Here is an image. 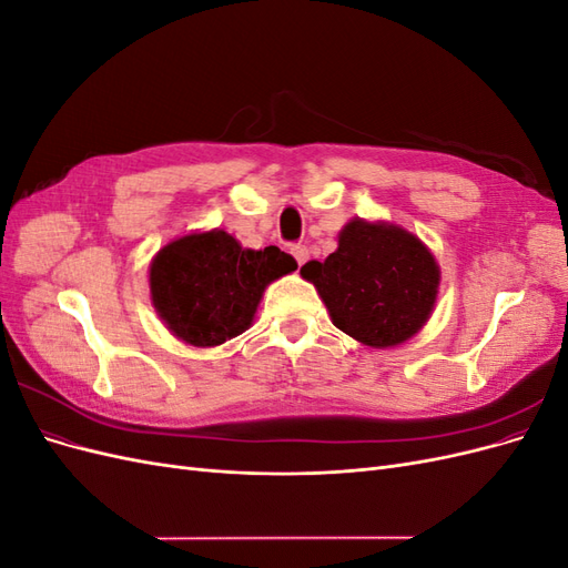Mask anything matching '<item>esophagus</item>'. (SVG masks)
Segmentation results:
<instances>
[{
	"mask_svg": "<svg viewBox=\"0 0 568 568\" xmlns=\"http://www.w3.org/2000/svg\"><path fill=\"white\" fill-rule=\"evenodd\" d=\"M291 255L296 257L298 265H305L307 257H311V251H307V246H303V244H296V246H291Z\"/></svg>",
	"mask_w": 568,
	"mask_h": 568,
	"instance_id": "obj_1",
	"label": "esophagus"
}]
</instances>
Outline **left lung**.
Returning <instances> with one entry per match:
<instances>
[{"label": "left lung", "instance_id": "obj_1", "mask_svg": "<svg viewBox=\"0 0 568 568\" xmlns=\"http://www.w3.org/2000/svg\"><path fill=\"white\" fill-rule=\"evenodd\" d=\"M334 326L369 348H393L432 317L440 267L417 234L384 220L353 217L324 263L301 267Z\"/></svg>", "mask_w": 568, "mask_h": 568}]
</instances>
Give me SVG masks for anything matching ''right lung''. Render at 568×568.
Masks as SVG:
<instances>
[{"label":"right lung","instance_id":"add662e5","mask_svg":"<svg viewBox=\"0 0 568 568\" xmlns=\"http://www.w3.org/2000/svg\"><path fill=\"white\" fill-rule=\"evenodd\" d=\"M298 265L277 246L244 248L225 230L165 244L149 265L151 303L186 346L215 348L253 324L265 288Z\"/></svg>","mask_w":568,"mask_h":568}]
</instances>
